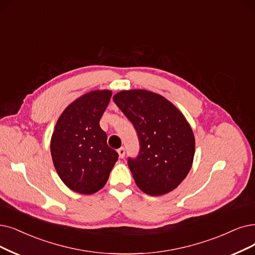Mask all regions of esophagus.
Masks as SVG:
<instances>
[{"label": "esophagus", "mask_w": 255, "mask_h": 255, "mask_svg": "<svg viewBox=\"0 0 255 255\" xmlns=\"http://www.w3.org/2000/svg\"><path fill=\"white\" fill-rule=\"evenodd\" d=\"M118 155H119V158H124L125 157V155H126V149L124 148V147H120L118 150Z\"/></svg>", "instance_id": "esophagus-1"}]
</instances>
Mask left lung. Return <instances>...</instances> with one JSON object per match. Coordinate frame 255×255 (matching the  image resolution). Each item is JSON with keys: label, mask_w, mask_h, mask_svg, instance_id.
I'll use <instances>...</instances> for the list:
<instances>
[{"label": "left lung", "mask_w": 255, "mask_h": 255, "mask_svg": "<svg viewBox=\"0 0 255 255\" xmlns=\"http://www.w3.org/2000/svg\"><path fill=\"white\" fill-rule=\"evenodd\" d=\"M113 100L137 130L139 155L128 160L137 186L149 196L177 188L188 175L196 150L184 115L166 98L146 90L121 91Z\"/></svg>", "instance_id": "8db88e82"}]
</instances>
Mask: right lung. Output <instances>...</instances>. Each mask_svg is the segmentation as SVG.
Wrapping results in <instances>:
<instances>
[{"label": "right lung", "mask_w": 255, "mask_h": 255, "mask_svg": "<svg viewBox=\"0 0 255 255\" xmlns=\"http://www.w3.org/2000/svg\"><path fill=\"white\" fill-rule=\"evenodd\" d=\"M111 96L112 91L95 90L75 99L59 116L51 137V156L59 178L81 195L103 188L118 160L99 126Z\"/></svg>", "instance_id": "obj_1"}]
</instances>
